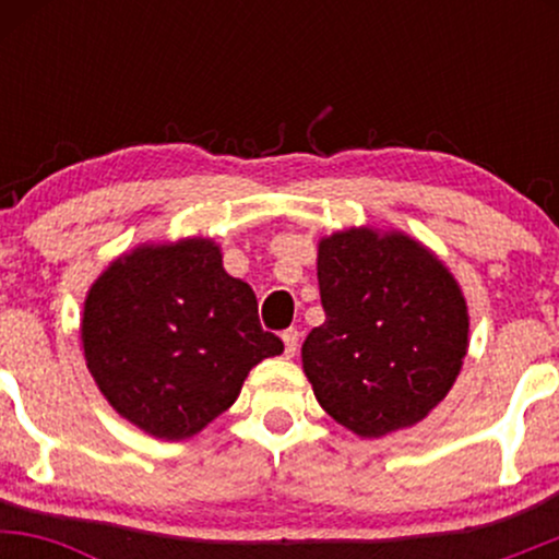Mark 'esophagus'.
<instances>
[{
    "label": "esophagus",
    "mask_w": 559,
    "mask_h": 559,
    "mask_svg": "<svg viewBox=\"0 0 559 559\" xmlns=\"http://www.w3.org/2000/svg\"><path fill=\"white\" fill-rule=\"evenodd\" d=\"M281 338H284L286 357H294V352H297V346H299V331L297 329H286L284 333H281Z\"/></svg>",
    "instance_id": "34e87169"
}]
</instances>
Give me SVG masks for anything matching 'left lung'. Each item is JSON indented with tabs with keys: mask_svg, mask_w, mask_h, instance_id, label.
<instances>
[{
	"mask_svg": "<svg viewBox=\"0 0 559 559\" xmlns=\"http://www.w3.org/2000/svg\"><path fill=\"white\" fill-rule=\"evenodd\" d=\"M325 323L301 365L320 407L378 439L415 426L457 381L467 305L444 262L400 230H338L318 247Z\"/></svg>",
	"mask_w": 559,
	"mask_h": 559,
	"instance_id": "obj_1",
	"label": "left lung"
}]
</instances>
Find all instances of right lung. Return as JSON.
I'll return each mask as SVG.
<instances>
[{"label":"right lung","mask_w":559,"mask_h":559,"mask_svg":"<svg viewBox=\"0 0 559 559\" xmlns=\"http://www.w3.org/2000/svg\"><path fill=\"white\" fill-rule=\"evenodd\" d=\"M81 342L107 402L168 441L226 413L249 370L284 352L210 239L144 243L115 260L83 301Z\"/></svg>","instance_id":"right-lung-1"}]
</instances>
